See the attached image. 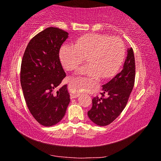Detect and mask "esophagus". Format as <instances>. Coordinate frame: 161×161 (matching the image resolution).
I'll return each mask as SVG.
<instances>
[{
    "label": "esophagus",
    "mask_w": 161,
    "mask_h": 161,
    "mask_svg": "<svg viewBox=\"0 0 161 161\" xmlns=\"http://www.w3.org/2000/svg\"><path fill=\"white\" fill-rule=\"evenodd\" d=\"M80 96V94L78 93H71L70 94V97L71 98H76Z\"/></svg>",
    "instance_id": "1"
}]
</instances>
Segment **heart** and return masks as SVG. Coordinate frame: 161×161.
I'll return each mask as SVG.
<instances>
[{
  "instance_id": "1",
  "label": "heart",
  "mask_w": 161,
  "mask_h": 161,
  "mask_svg": "<svg viewBox=\"0 0 161 161\" xmlns=\"http://www.w3.org/2000/svg\"><path fill=\"white\" fill-rule=\"evenodd\" d=\"M59 56L64 67L75 70L83 64L86 58L87 66L80 73L88 78L72 79L71 85L76 92L89 89L91 79L108 78L120 69L125 56V47L117 37L100 34H88L79 36L73 45H64L61 47Z\"/></svg>"
}]
</instances>
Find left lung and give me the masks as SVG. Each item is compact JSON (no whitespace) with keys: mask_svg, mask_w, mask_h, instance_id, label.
Segmentation results:
<instances>
[{"mask_svg":"<svg viewBox=\"0 0 161 161\" xmlns=\"http://www.w3.org/2000/svg\"><path fill=\"white\" fill-rule=\"evenodd\" d=\"M127 53L122 71L102 86L100 97L97 96L92 99V107L88 111V116L99 126L111 124L120 115L133 90L136 75L133 48H128Z\"/></svg>","mask_w":161,"mask_h":161,"instance_id":"1","label":"left lung"}]
</instances>
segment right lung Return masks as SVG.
<instances>
[{"mask_svg":"<svg viewBox=\"0 0 161 161\" xmlns=\"http://www.w3.org/2000/svg\"><path fill=\"white\" fill-rule=\"evenodd\" d=\"M68 34L60 28H47L31 39L22 59L20 83L26 105L45 127L60 122L70 102L67 85L54 93L66 77L59 50Z\"/></svg>","mask_w":161,"mask_h":161,"instance_id":"1","label":"right lung"}]
</instances>
